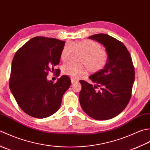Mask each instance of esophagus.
Segmentation results:
<instances>
[{"mask_svg":"<svg viewBox=\"0 0 150 150\" xmlns=\"http://www.w3.org/2000/svg\"><path fill=\"white\" fill-rule=\"evenodd\" d=\"M78 80H77V79H76L74 78H71V82L72 83H76V82H78Z\"/></svg>","mask_w":150,"mask_h":150,"instance_id":"1","label":"esophagus"}]
</instances>
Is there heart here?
<instances>
[{"label": "heart", "mask_w": 150, "mask_h": 150, "mask_svg": "<svg viewBox=\"0 0 150 150\" xmlns=\"http://www.w3.org/2000/svg\"><path fill=\"white\" fill-rule=\"evenodd\" d=\"M74 52L81 53L79 58L80 63L70 62L62 67L64 74L74 78H78L85 74L87 69L94 73L101 71L105 67L109 59L108 52L101 48L100 45L97 42L91 40L67 42L61 52V59L67 62Z\"/></svg>", "instance_id": "1"}]
</instances>
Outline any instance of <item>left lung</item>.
<instances>
[{
    "mask_svg": "<svg viewBox=\"0 0 150 150\" xmlns=\"http://www.w3.org/2000/svg\"><path fill=\"white\" fill-rule=\"evenodd\" d=\"M88 38L104 46L109 59L104 68L88 77L95 85L79 81L82 85L79 102L90 117L109 120L120 114L129 103L135 80V69L129 51L121 41L103 33Z\"/></svg>",
    "mask_w": 150,
    "mask_h": 150,
    "instance_id": "left-lung-1",
    "label": "left lung"
}]
</instances>
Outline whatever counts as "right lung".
<instances>
[{
    "mask_svg": "<svg viewBox=\"0 0 150 150\" xmlns=\"http://www.w3.org/2000/svg\"><path fill=\"white\" fill-rule=\"evenodd\" d=\"M65 44L57 39L37 36L22 46L13 57L10 90L20 108L32 117L44 118L56 112L71 85L67 76H62L55 83L47 79L48 72H56L59 76V69L55 67L59 63Z\"/></svg>",
    "mask_w": 150,
    "mask_h": 150,
    "instance_id": "obj_1",
    "label": "right lung"
}]
</instances>
